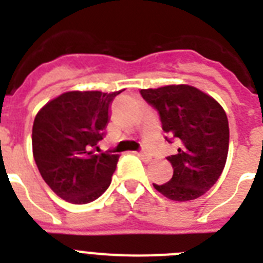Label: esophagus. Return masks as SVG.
Returning <instances> with one entry per match:
<instances>
[{
	"instance_id": "obj_1",
	"label": "esophagus",
	"mask_w": 263,
	"mask_h": 263,
	"mask_svg": "<svg viewBox=\"0 0 263 263\" xmlns=\"http://www.w3.org/2000/svg\"><path fill=\"white\" fill-rule=\"evenodd\" d=\"M139 157L142 158L143 160H145V162H150V160H152V154H150V153H147V152H145V150H142V152H139Z\"/></svg>"
}]
</instances>
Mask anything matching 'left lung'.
<instances>
[{"instance_id":"8db88e82","label":"left lung","mask_w":263,"mask_h":263,"mask_svg":"<svg viewBox=\"0 0 263 263\" xmlns=\"http://www.w3.org/2000/svg\"><path fill=\"white\" fill-rule=\"evenodd\" d=\"M143 100L157 110L166 141H178L175 155L167 159L174 175L154 188L175 201L195 200L221 175L229 147V125L221 105L190 85L141 89Z\"/></svg>"}]
</instances>
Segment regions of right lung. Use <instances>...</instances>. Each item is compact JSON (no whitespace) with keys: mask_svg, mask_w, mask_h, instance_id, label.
<instances>
[{"mask_svg":"<svg viewBox=\"0 0 263 263\" xmlns=\"http://www.w3.org/2000/svg\"><path fill=\"white\" fill-rule=\"evenodd\" d=\"M120 92H67L38 111L32 154L42 178L72 204L96 200L108 190L120 155L100 153L111 101Z\"/></svg>","mask_w":263,"mask_h":263,"instance_id":"obj_1","label":"right lung"}]
</instances>
